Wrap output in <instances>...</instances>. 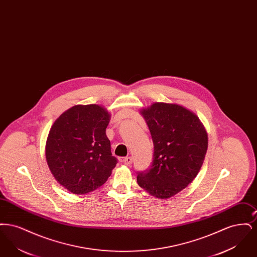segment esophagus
Returning <instances> with one entry per match:
<instances>
[{"label": "esophagus", "mask_w": 257, "mask_h": 257, "mask_svg": "<svg viewBox=\"0 0 257 257\" xmlns=\"http://www.w3.org/2000/svg\"><path fill=\"white\" fill-rule=\"evenodd\" d=\"M123 164L126 165V166H131L132 163H133V158L132 157H125L122 160Z\"/></svg>", "instance_id": "esophagus-1"}]
</instances>
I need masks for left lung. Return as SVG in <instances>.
Wrapping results in <instances>:
<instances>
[{
	"label": "left lung",
	"instance_id": "left-lung-1",
	"mask_svg": "<svg viewBox=\"0 0 257 257\" xmlns=\"http://www.w3.org/2000/svg\"><path fill=\"white\" fill-rule=\"evenodd\" d=\"M154 146L150 169L137 181L151 196L170 198L196 178L207 151L205 128L193 111L177 104L156 102L141 110Z\"/></svg>",
	"mask_w": 257,
	"mask_h": 257
}]
</instances>
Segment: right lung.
<instances>
[{
    "mask_svg": "<svg viewBox=\"0 0 257 257\" xmlns=\"http://www.w3.org/2000/svg\"><path fill=\"white\" fill-rule=\"evenodd\" d=\"M110 113L96 104L65 110L50 129L46 160L56 180L76 195L105 183L117 164L111 155L106 128Z\"/></svg>",
    "mask_w": 257,
    "mask_h": 257,
    "instance_id": "right-lung-1",
    "label": "right lung"
}]
</instances>
